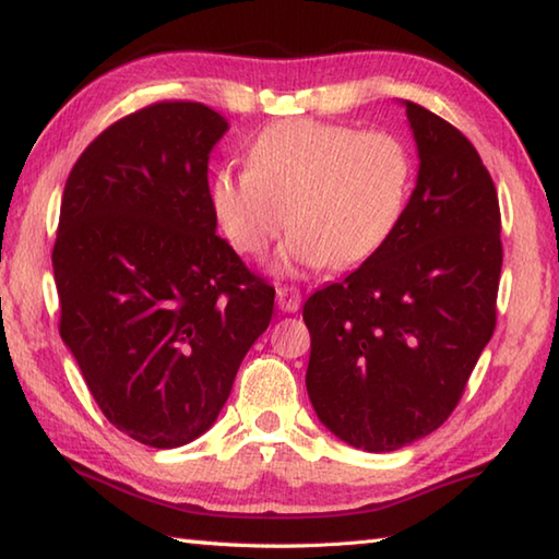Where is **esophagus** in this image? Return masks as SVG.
<instances>
[{
	"mask_svg": "<svg viewBox=\"0 0 559 559\" xmlns=\"http://www.w3.org/2000/svg\"><path fill=\"white\" fill-rule=\"evenodd\" d=\"M276 300H278V308L283 310V313H296L302 302V296L296 286H278Z\"/></svg>",
	"mask_w": 559,
	"mask_h": 559,
	"instance_id": "1",
	"label": "esophagus"
}]
</instances>
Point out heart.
Listing matches in <instances>:
<instances>
[{"instance_id":"obj_1","label":"heart","mask_w":559,"mask_h":559,"mask_svg":"<svg viewBox=\"0 0 559 559\" xmlns=\"http://www.w3.org/2000/svg\"><path fill=\"white\" fill-rule=\"evenodd\" d=\"M414 159L394 132L290 118L253 140L246 169L222 167L212 210L226 241L259 259L288 226L278 266H362L392 239L412 194Z\"/></svg>"}]
</instances>
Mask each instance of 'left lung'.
I'll return each mask as SVG.
<instances>
[{
  "label": "left lung",
  "instance_id": "8db88e82",
  "mask_svg": "<svg viewBox=\"0 0 559 559\" xmlns=\"http://www.w3.org/2000/svg\"><path fill=\"white\" fill-rule=\"evenodd\" d=\"M419 179L392 239L302 306L308 396L318 419L365 451L427 437L461 402L493 337L503 241L478 150L406 100Z\"/></svg>",
  "mask_w": 559,
  "mask_h": 559
}]
</instances>
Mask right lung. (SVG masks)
<instances>
[{
	"instance_id": "right-lung-1",
	"label": "right lung",
	"mask_w": 559,
	"mask_h": 559,
	"mask_svg": "<svg viewBox=\"0 0 559 559\" xmlns=\"http://www.w3.org/2000/svg\"><path fill=\"white\" fill-rule=\"evenodd\" d=\"M226 120L157 100L112 122L66 179L51 261L59 333L98 409L145 447L212 427L276 288L216 236L206 163Z\"/></svg>"
}]
</instances>
